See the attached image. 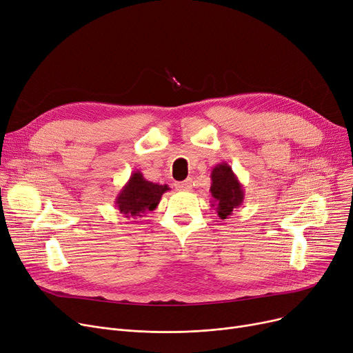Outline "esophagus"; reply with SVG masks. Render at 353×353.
Instances as JSON below:
<instances>
[{
	"label": "esophagus",
	"instance_id": "1",
	"mask_svg": "<svg viewBox=\"0 0 353 353\" xmlns=\"http://www.w3.org/2000/svg\"><path fill=\"white\" fill-rule=\"evenodd\" d=\"M174 188H176V190H180V192H189V190H192V179L177 181L174 184Z\"/></svg>",
	"mask_w": 353,
	"mask_h": 353
}]
</instances>
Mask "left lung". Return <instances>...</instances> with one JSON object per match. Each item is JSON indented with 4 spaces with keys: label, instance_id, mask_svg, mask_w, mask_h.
<instances>
[{
    "label": "left lung",
    "instance_id": "left-lung-1",
    "mask_svg": "<svg viewBox=\"0 0 353 353\" xmlns=\"http://www.w3.org/2000/svg\"><path fill=\"white\" fill-rule=\"evenodd\" d=\"M210 179L212 186L209 192L212 194V208H216L220 219H228L233 213V209L243 203L245 190L242 183L239 181L232 167L226 161L214 165Z\"/></svg>",
    "mask_w": 353,
    "mask_h": 353
}]
</instances>
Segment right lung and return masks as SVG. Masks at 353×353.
I'll use <instances>...</instances> for the list:
<instances>
[{"instance_id": "1", "label": "right lung", "mask_w": 353, "mask_h": 353, "mask_svg": "<svg viewBox=\"0 0 353 353\" xmlns=\"http://www.w3.org/2000/svg\"><path fill=\"white\" fill-rule=\"evenodd\" d=\"M170 190L167 184H157L144 179L141 172H133L119 192L114 205L127 219L141 217L157 208L161 196ZM136 221V220H134Z\"/></svg>"}]
</instances>
